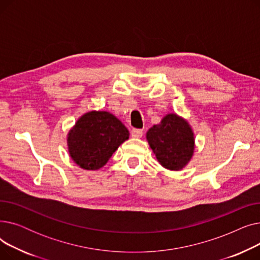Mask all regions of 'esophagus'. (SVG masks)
I'll use <instances>...</instances> for the list:
<instances>
[{"mask_svg":"<svg viewBox=\"0 0 260 260\" xmlns=\"http://www.w3.org/2000/svg\"><path fill=\"white\" fill-rule=\"evenodd\" d=\"M131 134H132V137H134V138H141L143 135V131L138 129V128H133Z\"/></svg>","mask_w":260,"mask_h":260,"instance_id":"obj_1","label":"esophagus"}]
</instances>
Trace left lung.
<instances>
[{
	"label": "left lung",
	"instance_id": "left-lung-1",
	"mask_svg": "<svg viewBox=\"0 0 260 260\" xmlns=\"http://www.w3.org/2000/svg\"><path fill=\"white\" fill-rule=\"evenodd\" d=\"M146 139L160 165L171 171L182 170L192 159L195 139L186 120L169 114L146 133Z\"/></svg>",
	"mask_w": 260,
	"mask_h": 260
}]
</instances>
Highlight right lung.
<instances>
[{
	"mask_svg": "<svg viewBox=\"0 0 260 260\" xmlns=\"http://www.w3.org/2000/svg\"><path fill=\"white\" fill-rule=\"evenodd\" d=\"M124 124L108 112H89L76 122L68 133V152L83 170H99L128 139Z\"/></svg>",
	"mask_w": 260,
	"mask_h": 260,
	"instance_id": "obj_1",
	"label": "right lung"
}]
</instances>
